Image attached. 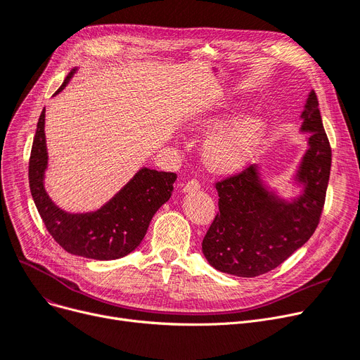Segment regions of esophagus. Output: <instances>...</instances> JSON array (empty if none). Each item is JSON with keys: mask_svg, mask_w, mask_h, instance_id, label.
Returning a JSON list of instances; mask_svg holds the SVG:
<instances>
[{"mask_svg": "<svg viewBox=\"0 0 360 360\" xmlns=\"http://www.w3.org/2000/svg\"><path fill=\"white\" fill-rule=\"evenodd\" d=\"M198 188H200V184L197 181H188V182L182 185V191L184 193H191V191H195Z\"/></svg>", "mask_w": 360, "mask_h": 360, "instance_id": "34e87169", "label": "esophagus"}]
</instances>
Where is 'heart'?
I'll list each match as a JSON object with an SVG mask.
<instances>
[{
  "label": "heart",
  "mask_w": 360,
  "mask_h": 360,
  "mask_svg": "<svg viewBox=\"0 0 360 360\" xmlns=\"http://www.w3.org/2000/svg\"><path fill=\"white\" fill-rule=\"evenodd\" d=\"M238 108H219V110L198 115L193 120L194 129L212 132L236 117ZM269 129V120L264 115H243L224 129L206 138L201 147V162L210 174L226 175L237 172L252 160Z\"/></svg>",
  "instance_id": "obj_1"
}]
</instances>
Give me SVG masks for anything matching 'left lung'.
Instances as JSON below:
<instances>
[{"mask_svg":"<svg viewBox=\"0 0 360 360\" xmlns=\"http://www.w3.org/2000/svg\"><path fill=\"white\" fill-rule=\"evenodd\" d=\"M300 122V134L309 135L307 148L290 179L299 194H281L264 181L257 165L216 184L219 213L201 250L219 272L243 278L266 274L315 232L330 181L331 147L314 89L306 98Z\"/></svg>","mask_w":360,"mask_h":360,"instance_id":"obj_1","label":"left lung"}]
</instances>
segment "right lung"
Listing matches in <instances>:
<instances>
[{
    "label": "right lung",
    "mask_w": 360,
    "mask_h": 360,
    "mask_svg": "<svg viewBox=\"0 0 360 360\" xmlns=\"http://www.w3.org/2000/svg\"><path fill=\"white\" fill-rule=\"evenodd\" d=\"M79 68H73L60 94ZM49 151L42 110L29 159V186L35 206L51 237L68 253L94 260H113L132 253L144 240L154 213L174 193L176 174L141 167L122 188L96 210L72 213L58 207L45 190Z\"/></svg>",
    "instance_id": "obj_1"
}]
</instances>
